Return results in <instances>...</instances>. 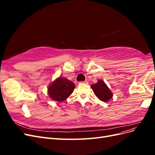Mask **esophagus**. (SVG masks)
Segmentation results:
<instances>
[{"label": "esophagus", "mask_w": 155, "mask_h": 155, "mask_svg": "<svg viewBox=\"0 0 155 155\" xmlns=\"http://www.w3.org/2000/svg\"><path fill=\"white\" fill-rule=\"evenodd\" d=\"M79 83H85V84H88V82L87 81H82V82H80Z\"/></svg>", "instance_id": "34e87169"}]
</instances>
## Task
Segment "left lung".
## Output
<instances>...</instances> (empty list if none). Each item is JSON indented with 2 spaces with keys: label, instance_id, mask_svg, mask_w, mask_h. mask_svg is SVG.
<instances>
[{
  "label": "left lung",
  "instance_id": "obj_1",
  "mask_svg": "<svg viewBox=\"0 0 155 155\" xmlns=\"http://www.w3.org/2000/svg\"><path fill=\"white\" fill-rule=\"evenodd\" d=\"M93 91L98 99L102 101L107 102L112 97V93L107 86L105 82L101 80H98L97 83L91 85Z\"/></svg>",
  "mask_w": 155,
  "mask_h": 155
}]
</instances>
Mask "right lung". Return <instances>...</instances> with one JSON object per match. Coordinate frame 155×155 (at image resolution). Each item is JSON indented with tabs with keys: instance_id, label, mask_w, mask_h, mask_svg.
Returning a JSON list of instances; mask_svg holds the SVG:
<instances>
[{
	"instance_id": "right-lung-1",
	"label": "right lung",
	"mask_w": 155,
	"mask_h": 155,
	"mask_svg": "<svg viewBox=\"0 0 155 155\" xmlns=\"http://www.w3.org/2000/svg\"><path fill=\"white\" fill-rule=\"evenodd\" d=\"M75 85L64 78H58L51 83L48 88V93L51 99L61 102L73 92Z\"/></svg>"
}]
</instances>
